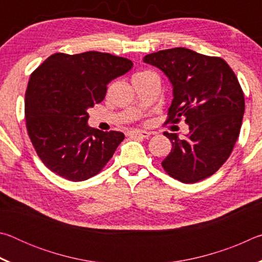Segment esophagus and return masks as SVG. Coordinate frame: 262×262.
<instances>
[{
    "label": "esophagus",
    "instance_id": "obj_1",
    "mask_svg": "<svg viewBox=\"0 0 262 262\" xmlns=\"http://www.w3.org/2000/svg\"><path fill=\"white\" fill-rule=\"evenodd\" d=\"M150 135H151V133L145 130H133L127 133L128 137H139V139H148Z\"/></svg>",
    "mask_w": 262,
    "mask_h": 262
}]
</instances>
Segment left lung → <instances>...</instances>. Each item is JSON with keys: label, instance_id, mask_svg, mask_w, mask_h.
<instances>
[{"label": "left lung", "instance_id": "1", "mask_svg": "<svg viewBox=\"0 0 262 262\" xmlns=\"http://www.w3.org/2000/svg\"><path fill=\"white\" fill-rule=\"evenodd\" d=\"M143 62L161 69L173 88L166 122L183 118L189 127L186 137L164 133L172 143L164 170L184 184L212 176L229 158L241 132L245 100L236 75L221 57L184 47L151 53Z\"/></svg>", "mask_w": 262, "mask_h": 262}]
</instances>
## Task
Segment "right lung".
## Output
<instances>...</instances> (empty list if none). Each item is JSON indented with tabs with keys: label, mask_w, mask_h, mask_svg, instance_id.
Returning a JSON list of instances; mask_svg holds the SVG:
<instances>
[{
	"label": "right lung",
	"mask_w": 262,
	"mask_h": 262,
	"mask_svg": "<svg viewBox=\"0 0 262 262\" xmlns=\"http://www.w3.org/2000/svg\"><path fill=\"white\" fill-rule=\"evenodd\" d=\"M133 62L108 53H55L31 74L25 94L26 128L42 163L62 178L83 181L103 170L121 132L88 125V110L103 101L107 84Z\"/></svg>",
	"instance_id": "obj_1"
}]
</instances>
